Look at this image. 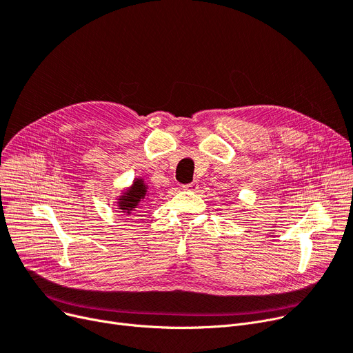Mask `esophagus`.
<instances>
[{
	"label": "esophagus",
	"instance_id": "34e87169",
	"mask_svg": "<svg viewBox=\"0 0 353 353\" xmlns=\"http://www.w3.org/2000/svg\"><path fill=\"white\" fill-rule=\"evenodd\" d=\"M183 189H184V190H189V192H196V190L199 189V181L194 180V181H192V183L184 184Z\"/></svg>",
	"mask_w": 353,
	"mask_h": 353
}]
</instances>
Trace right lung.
Returning <instances> with one entry per match:
<instances>
[{
  "instance_id": "right-lung-1",
  "label": "right lung",
  "mask_w": 353,
  "mask_h": 353,
  "mask_svg": "<svg viewBox=\"0 0 353 353\" xmlns=\"http://www.w3.org/2000/svg\"><path fill=\"white\" fill-rule=\"evenodd\" d=\"M144 194H145V186L143 184V181L141 180L134 181L133 188L125 193V196H123L120 199L121 210H127V213L130 214V212L137 208V205L140 203V200L144 197Z\"/></svg>"
}]
</instances>
